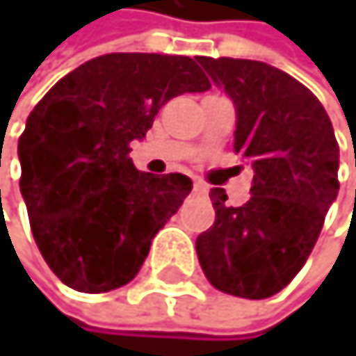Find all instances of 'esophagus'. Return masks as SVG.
I'll list each match as a JSON object with an SVG mask.
<instances>
[{
	"mask_svg": "<svg viewBox=\"0 0 356 356\" xmlns=\"http://www.w3.org/2000/svg\"><path fill=\"white\" fill-rule=\"evenodd\" d=\"M194 192H198V194H204V192H209V188H207V184H202V181H194Z\"/></svg>",
	"mask_w": 356,
	"mask_h": 356,
	"instance_id": "esophagus-1",
	"label": "esophagus"
}]
</instances>
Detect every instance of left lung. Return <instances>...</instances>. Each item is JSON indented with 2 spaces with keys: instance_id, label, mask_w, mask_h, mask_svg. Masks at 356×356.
Masks as SVG:
<instances>
[{
  "instance_id": "obj_1",
  "label": "left lung",
  "mask_w": 356,
  "mask_h": 356,
  "mask_svg": "<svg viewBox=\"0 0 356 356\" xmlns=\"http://www.w3.org/2000/svg\"><path fill=\"white\" fill-rule=\"evenodd\" d=\"M198 63L235 104V152L254 168L241 207L211 188L216 222L196 239L198 263L218 291L267 299L291 284L321 235L339 190V147L318 98L291 74L252 59Z\"/></svg>"
}]
</instances>
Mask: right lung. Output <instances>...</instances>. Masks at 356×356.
<instances>
[{
	"instance_id": "1",
	"label": "right lung",
	"mask_w": 356,
	"mask_h": 356,
	"mask_svg": "<svg viewBox=\"0 0 356 356\" xmlns=\"http://www.w3.org/2000/svg\"><path fill=\"white\" fill-rule=\"evenodd\" d=\"M209 87L192 57L108 53L65 74L29 113L21 194L38 250L65 286L108 293L138 273L192 179L136 170L130 143L170 98Z\"/></svg>"
}]
</instances>
